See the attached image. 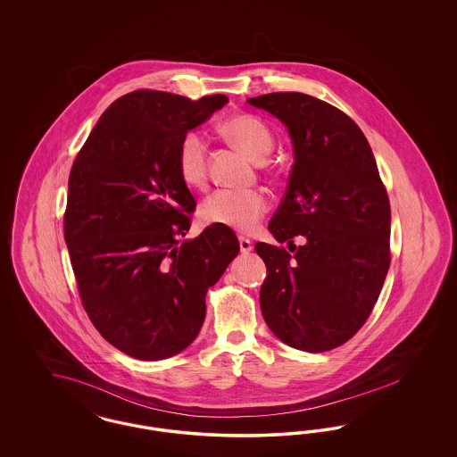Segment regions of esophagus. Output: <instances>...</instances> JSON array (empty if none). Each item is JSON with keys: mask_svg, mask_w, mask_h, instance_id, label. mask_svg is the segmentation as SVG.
Listing matches in <instances>:
<instances>
[{"mask_svg": "<svg viewBox=\"0 0 457 457\" xmlns=\"http://www.w3.org/2000/svg\"><path fill=\"white\" fill-rule=\"evenodd\" d=\"M252 248H253V243L250 239L239 237V250H241V253H248V252H252Z\"/></svg>", "mask_w": 457, "mask_h": 457, "instance_id": "1", "label": "esophagus"}]
</instances>
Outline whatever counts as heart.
<instances>
[{"instance_id":"b5f03b06","label":"heart","mask_w":457,"mask_h":457,"mask_svg":"<svg viewBox=\"0 0 457 457\" xmlns=\"http://www.w3.org/2000/svg\"><path fill=\"white\" fill-rule=\"evenodd\" d=\"M220 131L255 161L265 159L274 145V137L261 118L237 114L222 121ZM176 170L181 181L192 188L205 185L209 176L207 142L200 131H187L176 151ZM269 200L262 190L222 188L207 196L200 205V218L207 224L224 226L241 233L253 231L265 212Z\"/></svg>"}]
</instances>
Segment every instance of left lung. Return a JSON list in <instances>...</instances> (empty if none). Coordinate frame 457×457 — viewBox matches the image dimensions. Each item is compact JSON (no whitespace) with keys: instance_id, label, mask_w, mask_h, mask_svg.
Wrapping results in <instances>:
<instances>
[{"instance_id":"obj_1","label":"left lung","mask_w":457,"mask_h":457,"mask_svg":"<svg viewBox=\"0 0 457 457\" xmlns=\"http://www.w3.org/2000/svg\"><path fill=\"white\" fill-rule=\"evenodd\" d=\"M248 103L279 118L295 149L287 192L269 231L296 253L255 245L267 267L262 315L291 348H337L367 322L391 265L387 190L367 137L341 109L302 92ZM296 236L307 239L298 249Z\"/></svg>"}]
</instances>
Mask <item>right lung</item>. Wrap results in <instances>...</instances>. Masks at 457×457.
Segmentation results:
<instances>
[{"label":"right lung","mask_w":457,"mask_h":457,"mask_svg":"<svg viewBox=\"0 0 457 457\" xmlns=\"http://www.w3.org/2000/svg\"><path fill=\"white\" fill-rule=\"evenodd\" d=\"M226 103L133 90L103 112L73 161L63 226L79 295L99 334L137 360L194 343L207 289L238 255L224 226L179 239L195 200L176 170L178 144Z\"/></svg>","instance_id":"add662e5"}]
</instances>
